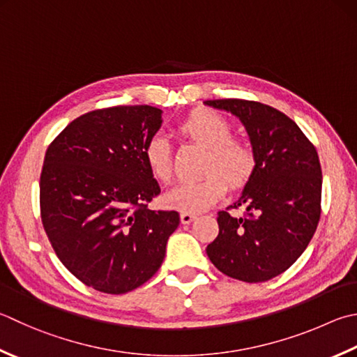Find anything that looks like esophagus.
<instances>
[{
  "mask_svg": "<svg viewBox=\"0 0 357 357\" xmlns=\"http://www.w3.org/2000/svg\"><path fill=\"white\" fill-rule=\"evenodd\" d=\"M194 219H197V216H196V214H192V213H181L180 214L181 224H191Z\"/></svg>",
  "mask_w": 357,
  "mask_h": 357,
  "instance_id": "esophagus-1",
  "label": "esophagus"
}]
</instances>
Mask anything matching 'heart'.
I'll list each match as a JSON object with an SVG mask.
<instances>
[{
    "instance_id": "b5f03b06",
    "label": "heart",
    "mask_w": 357,
    "mask_h": 357,
    "mask_svg": "<svg viewBox=\"0 0 357 357\" xmlns=\"http://www.w3.org/2000/svg\"><path fill=\"white\" fill-rule=\"evenodd\" d=\"M180 133L205 147L199 180L181 181L163 197L165 205L181 213H200L225 196L227 185L241 190L257 169V153L245 139L233 137L230 121L211 110H199L180 124ZM143 157L152 177L167 183L172 177L171 144L163 135H153L144 144ZM227 183L225 184V181Z\"/></svg>"
}]
</instances>
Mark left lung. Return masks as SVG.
I'll use <instances>...</instances> for the list:
<instances>
[{"label": "left lung", "mask_w": 357, "mask_h": 357, "mask_svg": "<svg viewBox=\"0 0 357 357\" xmlns=\"http://www.w3.org/2000/svg\"><path fill=\"white\" fill-rule=\"evenodd\" d=\"M241 119L257 153V169L236 204L244 216L218 213L219 234L206 247L227 277L261 283L287 271L306 250L321 213L317 151L300 127L271 105L245 99L205 100ZM227 208V210H228Z\"/></svg>", "instance_id": "8db88e82"}]
</instances>
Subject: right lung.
<instances>
[{"mask_svg":"<svg viewBox=\"0 0 357 357\" xmlns=\"http://www.w3.org/2000/svg\"><path fill=\"white\" fill-rule=\"evenodd\" d=\"M161 110L118 105L89 112L59 133L45 153L40 214L57 258L89 287L126 294L160 268L180 224L177 211H152L160 186L144 144Z\"/></svg>","mask_w":357,"mask_h":357,"instance_id":"add662e5","label":"right lung"}]
</instances>
